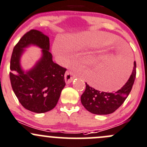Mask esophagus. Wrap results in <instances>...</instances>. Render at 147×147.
I'll return each instance as SVG.
<instances>
[{
    "label": "esophagus",
    "instance_id": "34e87169",
    "mask_svg": "<svg viewBox=\"0 0 147 147\" xmlns=\"http://www.w3.org/2000/svg\"><path fill=\"white\" fill-rule=\"evenodd\" d=\"M75 78H76V75H75L72 72L67 71V72H65V80L67 84H69L71 82H72V80H73Z\"/></svg>",
    "mask_w": 147,
    "mask_h": 147
}]
</instances>
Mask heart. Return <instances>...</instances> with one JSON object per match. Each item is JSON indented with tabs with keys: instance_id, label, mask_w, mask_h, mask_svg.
I'll list each match as a JSON object with an SVG mask.
<instances>
[{
	"instance_id": "b5f03b06",
	"label": "heart",
	"mask_w": 147,
	"mask_h": 147,
	"mask_svg": "<svg viewBox=\"0 0 147 147\" xmlns=\"http://www.w3.org/2000/svg\"><path fill=\"white\" fill-rule=\"evenodd\" d=\"M53 50L55 54H56L57 55L61 56L62 57V56H63V50H65L64 44L62 42H60V41H56L54 43V45H53ZM92 64H96V63H97V61L94 60V61H92Z\"/></svg>"
}]
</instances>
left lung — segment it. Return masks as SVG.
<instances>
[{"label":"left lung","instance_id":"8db88e82","mask_svg":"<svg viewBox=\"0 0 147 147\" xmlns=\"http://www.w3.org/2000/svg\"><path fill=\"white\" fill-rule=\"evenodd\" d=\"M135 78L136 62H134L131 75L120 90L115 93L100 92L86 83V89L81 96V102L84 107L92 114L102 115L113 113L128 97Z\"/></svg>","mask_w":147,"mask_h":147}]
</instances>
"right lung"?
I'll use <instances>...</instances> for the list:
<instances>
[{"label":"right lung","mask_w":147,"mask_h":147,"mask_svg":"<svg viewBox=\"0 0 147 147\" xmlns=\"http://www.w3.org/2000/svg\"><path fill=\"white\" fill-rule=\"evenodd\" d=\"M35 45L42 49V56L30 70L24 71L20 57L24 48ZM50 40L37 30L26 32L13 48L10 59V80L12 88L23 107L35 113H44L57 105L65 86L66 69L53 61L49 52Z\"/></svg>","instance_id":"obj_1"}]
</instances>
